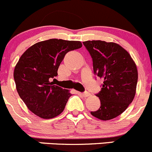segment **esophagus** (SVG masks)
<instances>
[{
    "label": "esophagus",
    "instance_id": "obj_1",
    "mask_svg": "<svg viewBox=\"0 0 152 152\" xmlns=\"http://www.w3.org/2000/svg\"><path fill=\"white\" fill-rule=\"evenodd\" d=\"M81 95H82L83 97H88V96H90V93H88V92H84V93H81Z\"/></svg>",
    "mask_w": 152,
    "mask_h": 152
}]
</instances>
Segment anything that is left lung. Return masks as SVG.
Returning <instances> with one entry per match:
<instances>
[{"label":"left lung","instance_id":"1","mask_svg":"<svg viewBox=\"0 0 152 152\" xmlns=\"http://www.w3.org/2000/svg\"><path fill=\"white\" fill-rule=\"evenodd\" d=\"M93 59L94 74L104 80L96 94L101 107L90 112L100 120L108 121L123 113L132 102L137 83V70L129 53L115 42H83Z\"/></svg>","mask_w":152,"mask_h":152}]
</instances>
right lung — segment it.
<instances>
[{
  "instance_id": "obj_1",
  "label": "right lung",
  "mask_w": 152,
  "mask_h": 152,
  "mask_svg": "<svg viewBox=\"0 0 152 152\" xmlns=\"http://www.w3.org/2000/svg\"><path fill=\"white\" fill-rule=\"evenodd\" d=\"M82 46L79 41L50 39L34 44L20 56L14 79L20 97L32 113L45 119L62 113L72 94L52 81L65 54Z\"/></svg>"
}]
</instances>
